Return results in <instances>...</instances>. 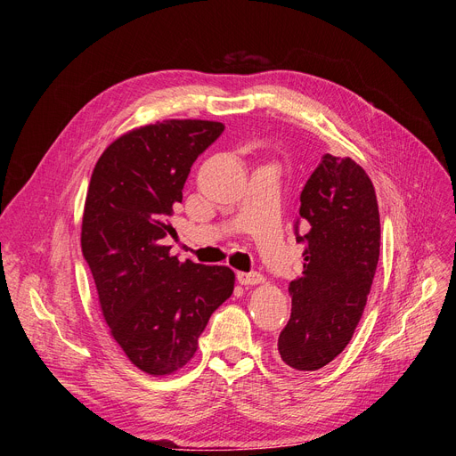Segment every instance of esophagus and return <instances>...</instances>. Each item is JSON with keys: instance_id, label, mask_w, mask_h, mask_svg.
Returning <instances> with one entry per match:
<instances>
[{"instance_id": "esophagus-1", "label": "esophagus", "mask_w": 456, "mask_h": 456, "mask_svg": "<svg viewBox=\"0 0 456 456\" xmlns=\"http://www.w3.org/2000/svg\"><path fill=\"white\" fill-rule=\"evenodd\" d=\"M236 279H238V282L244 284V286L262 282V275L258 272H238Z\"/></svg>"}]
</instances>
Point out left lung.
Returning a JSON list of instances; mask_svg holds the SVG:
<instances>
[{
  "label": "left lung",
  "instance_id": "8db88e82",
  "mask_svg": "<svg viewBox=\"0 0 456 456\" xmlns=\"http://www.w3.org/2000/svg\"><path fill=\"white\" fill-rule=\"evenodd\" d=\"M294 224L305 265L292 281V314L281 330L279 358L316 371L349 344L375 277L380 222L375 190L349 157L325 153L301 191Z\"/></svg>",
  "mask_w": 456,
  "mask_h": 456
}]
</instances>
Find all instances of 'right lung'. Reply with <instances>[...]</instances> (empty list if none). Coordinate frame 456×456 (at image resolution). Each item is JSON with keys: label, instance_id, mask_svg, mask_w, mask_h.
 <instances>
[{"label": "right lung", "instance_id": "right-lung-1", "mask_svg": "<svg viewBox=\"0 0 456 456\" xmlns=\"http://www.w3.org/2000/svg\"><path fill=\"white\" fill-rule=\"evenodd\" d=\"M224 124L167 119L114 140L95 164L83 214V256L105 322L129 361L150 375L183 368L210 314L234 289L225 266L179 262L164 246L196 159Z\"/></svg>", "mask_w": 456, "mask_h": 456}]
</instances>
